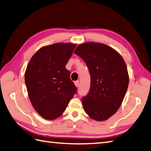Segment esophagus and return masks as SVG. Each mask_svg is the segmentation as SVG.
I'll return each instance as SVG.
<instances>
[{"instance_id":"esophagus-1","label":"esophagus","mask_w":151,"mask_h":151,"mask_svg":"<svg viewBox=\"0 0 151 151\" xmlns=\"http://www.w3.org/2000/svg\"><path fill=\"white\" fill-rule=\"evenodd\" d=\"M79 81H74V84H75L76 87H79Z\"/></svg>"}]
</instances>
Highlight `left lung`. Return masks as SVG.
Segmentation results:
<instances>
[{
    "label": "left lung",
    "mask_w": 151,
    "mask_h": 151,
    "mask_svg": "<svg viewBox=\"0 0 151 151\" xmlns=\"http://www.w3.org/2000/svg\"><path fill=\"white\" fill-rule=\"evenodd\" d=\"M89 69L91 85L82 98L87 114L96 121L106 120L121 106L129 84L123 58L112 48L102 43L87 42L74 51Z\"/></svg>",
    "instance_id": "obj_1"
}]
</instances>
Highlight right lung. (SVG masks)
Masks as SVG:
<instances>
[{
  "mask_svg": "<svg viewBox=\"0 0 151 151\" xmlns=\"http://www.w3.org/2000/svg\"><path fill=\"white\" fill-rule=\"evenodd\" d=\"M76 46L55 43L42 47L28 64L25 73L28 96L34 109L47 120L60 116L77 93L66 68Z\"/></svg>",
  "mask_w": 151,
  "mask_h": 151,
  "instance_id": "right-lung-1",
  "label": "right lung"
}]
</instances>
